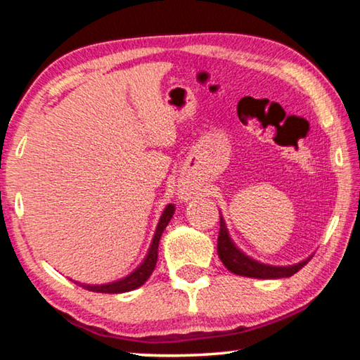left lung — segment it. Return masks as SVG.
Masks as SVG:
<instances>
[{"instance_id":"left-lung-1","label":"left lung","mask_w":360,"mask_h":360,"mask_svg":"<svg viewBox=\"0 0 360 360\" xmlns=\"http://www.w3.org/2000/svg\"><path fill=\"white\" fill-rule=\"evenodd\" d=\"M217 254L222 264L227 266V270L240 276L248 278H259V279H276V278H289L297 273L300 268L308 264L309 259L302 260L300 264L290 266H273L265 265L260 262H255L246 254H243L238 248L230 240L227 227L221 216V227H219V238H217Z\"/></svg>"}]
</instances>
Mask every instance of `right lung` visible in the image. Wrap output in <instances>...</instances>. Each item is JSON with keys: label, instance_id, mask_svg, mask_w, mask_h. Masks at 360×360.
<instances>
[{"label": "right lung", "instance_id": "right-lung-1", "mask_svg": "<svg viewBox=\"0 0 360 360\" xmlns=\"http://www.w3.org/2000/svg\"><path fill=\"white\" fill-rule=\"evenodd\" d=\"M174 212V206L168 205L163 214L158 221L154 240H152V245L149 248V252L146 255V259L141 265H139L135 271L131 273L124 279L115 283H109V284H101V285H90V284H82V283H76L77 285H81L82 289H87L90 292H100V294H122V292H130L133 289L143 285L146 281H148L149 276L154 271L155 264H157V254H158V241H160V236L163 233V230L168 225V222L172 221Z\"/></svg>", "mask_w": 360, "mask_h": 360}]
</instances>
